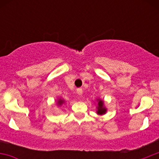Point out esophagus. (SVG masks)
Returning a JSON list of instances; mask_svg holds the SVG:
<instances>
[{"label":"esophagus","mask_w":159,"mask_h":159,"mask_svg":"<svg viewBox=\"0 0 159 159\" xmlns=\"http://www.w3.org/2000/svg\"><path fill=\"white\" fill-rule=\"evenodd\" d=\"M76 92H77V94H78V95H82V94H83L82 88H78V89H77V91H76Z\"/></svg>","instance_id":"esophagus-1"}]
</instances>
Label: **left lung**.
<instances>
[{"instance_id":"8db88e82","label":"left lung","mask_w":159,"mask_h":159,"mask_svg":"<svg viewBox=\"0 0 159 159\" xmlns=\"http://www.w3.org/2000/svg\"><path fill=\"white\" fill-rule=\"evenodd\" d=\"M96 113L97 115L99 116H102V115H105L107 113V109L106 108L104 105V101L100 99H96Z\"/></svg>"}]
</instances>
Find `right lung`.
Returning a JSON list of instances; mask_svg holds the SVG:
<instances>
[{
	"mask_svg": "<svg viewBox=\"0 0 159 159\" xmlns=\"http://www.w3.org/2000/svg\"><path fill=\"white\" fill-rule=\"evenodd\" d=\"M64 102H65V100H64V99H61V98H60V99H57V106H61V105L64 104Z\"/></svg>",
	"mask_w": 159,
	"mask_h": 159,
	"instance_id": "right-lung-1",
	"label": "right lung"
}]
</instances>
